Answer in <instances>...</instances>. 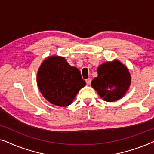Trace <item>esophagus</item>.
Masks as SVG:
<instances>
[{
	"instance_id": "esophagus-1",
	"label": "esophagus",
	"mask_w": 154,
	"mask_h": 154,
	"mask_svg": "<svg viewBox=\"0 0 154 154\" xmlns=\"http://www.w3.org/2000/svg\"><path fill=\"white\" fill-rule=\"evenodd\" d=\"M91 81H92V80L90 79H88L85 80V82H86V83L88 84V85H90V83H91Z\"/></svg>"
}]
</instances>
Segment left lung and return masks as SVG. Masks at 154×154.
Listing matches in <instances>:
<instances>
[{
  "label": "left lung",
  "instance_id": "left-lung-1",
  "mask_svg": "<svg viewBox=\"0 0 154 154\" xmlns=\"http://www.w3.org/2000/svg\"><path fill=\"white\" fill-rule=\"evenodd\" d=\"M97 73L91 86L103 100L114 102L123 97L131 83V77L123 64L118 60L104 63L98 67Z\"/></svg>",
  "mask_w": 154,
  "mask_h": 154
}]
</instances>
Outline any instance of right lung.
Masks as SVG:
<instances>
[{"label": "right lung", "instance_id": "right-lung-1", "mask_svg": "<svg viewBox=\"0 0 154 154\" xmlns=\"http://www.w3.org/2000/svg\"><path fill=\"white\" fill-rule=\"evenodd\" d=\"M37 83L48 102L63 107L70 105L79 90L85 85L79 69L58 56L44 60L38 69Z\"/></svg>", "mask_w": 154, "mask_h": 154}]
</instances>
